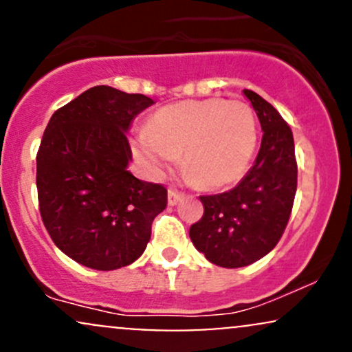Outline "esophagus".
<instances>
[{
    "label": "esophagus",
    "mask_w": 352,
    "mask_h": 352,
    "mask_svg": "<svg viewBox=\"0 0 352 352\" xmlns=\"http://www.w3.org/2000/svg\"><path fill=\"white\" fill-rule=\"evenodd\" d=\"M182 199H184V193H180L179 190L175 188H168V205H170V207L179 204Z\"/></svg>",
    "instance_id": "esophagus-1"
}]
</instances>
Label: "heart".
Segmentation results:
<instances>
[{"instance_id":"heart-1","label":"heart","mask_w":352,"mask_h":352,"mask_svg":"<svg viewBox=\"0 0 352 352\" xmlns=\"http://www.w3.org/2000/svg\"><path fill=\"white\" fill-rule=\"evenodd\" d=\"M258 142L256 117L241 100L210 98L165 106L139 140V157L153 172L177 164L205 188L236 184L248 170Z\"/></svg>"}]
</instances>
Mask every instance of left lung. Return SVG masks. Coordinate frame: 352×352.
<instances>
[{"label": "left lung", "instance_id": "8db88e82", "mask_svg": "<svg viewBox=\"0 0 352 352\" xmlns=\"http://www.w3.org/2000/svg\"><path fill=\"white\" fill-rule=\"evenodd\" d=\"M261 124L260 152L235 188L200 197L204 217L190 227V240L210 263L241 268L276 246L292 215L298 185L289 125L272 104L245 89Z\"/></svg>", "mask_w": 352, "mask_h": 352}]
</instances>
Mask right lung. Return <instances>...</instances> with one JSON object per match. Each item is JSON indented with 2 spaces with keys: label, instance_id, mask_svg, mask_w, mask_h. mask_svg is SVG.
<instances>
[{
  "label": "right lung",
  "instance_id": "obj_1",
  "mask_svg": "<svg viewBox=\"0 0 352 352\" xmlns=\"http://www.w3.org/2000/svg\"><path fill=\"white\" fill-rule=\"evenodd\" d=\"M153 100L109 86L87 89L52 114L36 157L39 212L64 254L92 270L134 263L151 240L167 190L127 170V132Z\"/></svg>",
  "mask_w": 352,
  "mask_h": 352
}]
</instances>
